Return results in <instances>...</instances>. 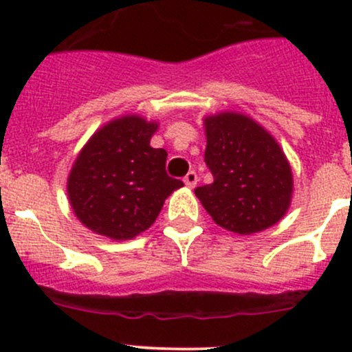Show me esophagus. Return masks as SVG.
Segmentation results:
<instances>
[{"label":"esophagus","mask_w":352,"mask_h":352,"mask_svg":"<svg viewBox=\"0 0 352 352\" xmlns=\"http://www.w3.org/2000/svg\"><path fill=\"white\" fill-rule=\"evenodd\" d=\"M184 184H186L189 189H194V187H196V184H197V173L196 172L187 173V175L184 177Z\"/></svg>","instance_id":"1"}]
</instances>
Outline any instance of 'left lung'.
<instances>
[{
  "label": "left lung",
  "instance_id": "8db88e82",
  "mask_svg": "<svg viewBox=\"0 0 352 352\" xmlns=\"http://www.w3.org/2000/svg\"><path fill=\"white\" fill-rule=\"evenodd\" d=\"M204 131L214 180L194 192L212 221L236 235L281 221L293 199V172L274 136L235 110L206 116Z\"/></svg>",
  "mask_w": 352,
  "mask_h": 352
}]
</instances>
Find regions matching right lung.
Wrapping results in <instances>:
<instances>
[{
	"mask_svg": "<svg viewBox=\"0 0 352 352\" xmlns=\"http://www.w3.org/2000/svg\"><path fill=\"white\" fill-rule=\"evenodd\" d=\"M156 120L126 113L98 127L67 175V199L83 226L110 240L150 228L165 199L184 187L165 172L166 151L151 148Z\"/></svg>",
	"mask_w": 352,
	"mask_h": 352,
	"instance_id": "obj_1",
	"label": "right lung"
}]
</instances>
